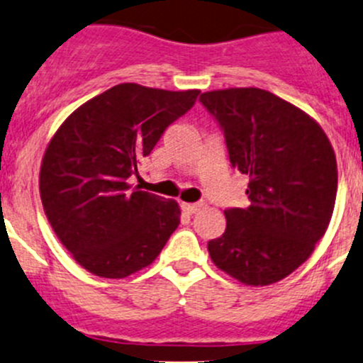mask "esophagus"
<instances>
[{"label": "esophagus", "mask_w": 363, "mask_h": 363, "mask_svg": "<svg viewBox=\"0 0 363 363\" xmlns=\"http://www.w3.org/2000/svg\"><path fill=\"white\" fill-rule=\"evenodd\" d=\"M199 208H201V203H182V210L189 215L196 213Z\"/></svg>", "instance_id": "34e87169"}]
</instances>
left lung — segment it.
I'll return each instance as SVG.
<instances>
[{"instance_id": "obj_1", "label": "left lung", "mask_w": 363, "mask_h": 363, "mask_svg": "<svg viewBox=\"0 0 363 363\" xmlns=\"http://www.w3.org/2000/svg\"><path fill=\"white\" fill-rule=\"evenodd\" d=\"M199 102L224 132L231 166L249 177V206L224 210L225 231L208 242L211 261L243 284L281 281L311 256L332 218V145L308 114L264 89H217Z\"/></svg>"}]
</instances>
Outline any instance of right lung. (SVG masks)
<instances>
[{
    "label": "right lung",
    "instance_id": "add662e5",
    "mask_svg": "<svg viewBox=\"0 0 363 363\" xmlns=\"http://www.w3.org/2000/svg\"><path fill=\"white\" fill-rule=\"evenodd\" d=\"M197 95L113 86L74 111L51 139L40 169L42 204L60 242L88 272L107 279L139 272L178 228L177 201L132 189L128 180Z\"/></svg>",
    "mask_w": 363,
    "mask_h": 363
}]
</instances>
